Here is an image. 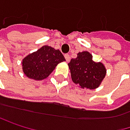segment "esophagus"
I'll return each instance as SVG.
<instances>
[{
    "instance_id": "obj_1",
    "label": "esophagus",
    "mask_w": 130,
    "mask_h": 130,
    "mask_svg": "<svg viewBox=\"0 0 130 130\" xmlns=\"http://www.w3.org/2000/svg\"><path fill=\"white\" fill-rule=\"evenodd\" d=\"M64 58H66V59L67 61H69L70 60V56H69V55H68V54L64 55Z\"/></svg>"
}]
</instances>
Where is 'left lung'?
Instances as JSON below:
<instances>
[{"instance_id":"8db88e82","label":"left lung","mask_w":130,"mask_h":130,"mask_svg":"<svg viewBox=\"0 0 130 130\" xmlns=\"http://www.w3.org/2000/svg\"><path fill=\"white\" fill-rule=\"evenodd\" d=\"M68 64L73 82L82 89H96L106 74L104 64L94 61L89 52H78L77 58H72Z\"/></svg>"}]
</instances>
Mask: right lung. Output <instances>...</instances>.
I'll return each instance as SVG.
<instances>
[{
	"instance_id": "obj_1",
	"label": "right lung",
	"mask_w": 130,
	"mask_h": 130,
	"mask_svg": "<svg viewBox=\"0 0 130 130\" xmlns=\"http://www.w3.org/2000/svg\"><path fill=\"white\" fill-rule=\"evenodd\" d=\"M64 61L66 58L59 50L44 45L22 60V69L27 78L43 80L48 77L58 63Z\"/></svg>"
}]
</instances>
